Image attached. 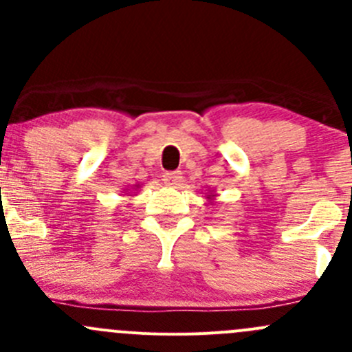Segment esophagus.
I'll use <instances>...</instances> for the list:
<instances>
[{"label": "esophagus", "mask_w": 352, "mask_h": 352, "mask_svg": "<svg viewBox=\"0 0 352 352\" xmlns=\"http://www.w3.org/2000/svg\"><path fill=\"white\" fill-rule=\"evenodd\" d=\"M163 182L168 184V186H179L180 182H182V173L180 172H166L165 175H163Z\"/></svg>", "instance_id": "34e87169"}]
</instances>
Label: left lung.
<instances>
[{"label":"left lung","mask_w":352,"mask_h":352,"mask_svg":"<svg viewBox=\"0 0 352 352\" xmlns=\"http://www.w3.org/2000/svg\"><path fill=\"white\" fill-rule=\"evenodd\" d=\"M206 199H208L209 204H212V201H214V194H212V190H208V194H206Z\"/></svg>","instance_id":"left-lung-1"}]
</instances>
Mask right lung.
I'll return each mask as SVG.
<instances>
[{
  "instance_id": "obj_1",
  "label": "right lung",
  "mask_w": 352,
  "mask_h": 352,
  "mask_svg": "<svg viewBox=\"0 0 352 352\" xmlns=\"http://www.w3.org/2000/svg\"><path fill=\"white\" fill-rule=\"evenodd\" d=\"M138 189H140V184H134L131 189H127V192H131V196H133V190H138ZM134 196H136V194H134Z\"/></svg>"
}]
</instances>
